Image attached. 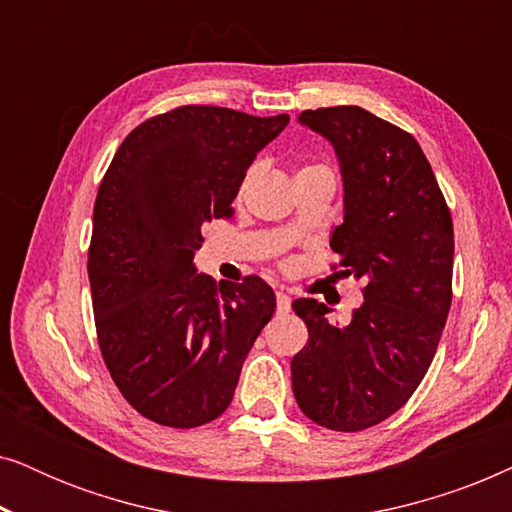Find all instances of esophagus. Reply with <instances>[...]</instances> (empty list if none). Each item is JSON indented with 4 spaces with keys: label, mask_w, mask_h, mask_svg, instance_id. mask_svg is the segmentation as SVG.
Here are the masks:
<instances>
[{
    "label": "esophagus",
    "mask_w": 512,
    "mask_h": 512,
    "mask_svg": "<svg viewBox=\"0 0 512 512\" xmlns=\"http://www.w3.org/2000/svg\"><path fill=\"white\" fill-rule=\"evenodd\" d=\"M277 312L279 314L291 312V296H286L284 291H277Z\"/></svg>",
    "instance_id": "esophagus-1"
}]
</instances>
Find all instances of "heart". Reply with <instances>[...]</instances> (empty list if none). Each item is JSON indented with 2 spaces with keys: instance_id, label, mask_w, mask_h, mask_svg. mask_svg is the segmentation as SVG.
I'll use <instances>...</instances> for the list:
<instances>
[{
  "instance_id": "b5f03b06",
  "label": "heart",
  "mask_w": 512,
  "mask_h": 512,
  "mask_svg": "<svg viewBox=\"0 0 512 512\" xmlns=\"http://www.w3.org/2000/svg\"><path fill=\"white\" fill-rule=\"evenodd\" d=\"M307 167H317V165H307ZM303 170H305V167H303Z\"/></svg>"
}]
</instances>
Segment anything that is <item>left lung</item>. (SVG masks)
I'll use <instances>...</instances> for the list:
<instances>
[{"instance_id": "left-lung-1", "label": "left lung", "mask_w": 512, "mask_h": 512, "mask_svg": "<svg viewBox=\"0 0 512 512\" xmlns=\"http://www.w3.org/2000/svg\"><path fill=\"white\" fill-rule=\"evenodd\" d=\"M333 144L345 221L331 249L363 282L347 326L314 298L293 300L310 340L291 361L293 396L312 422L363 431L401 410L424 380L452 303L454 230L417 139L361 107L298 116Z\"/></svg>"}]
</instances>
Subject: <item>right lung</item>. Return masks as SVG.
<instances>
[{
    "label": "right lung",
    "instance_id": "1",
    "mask_svg": "<svg viewBox=\"0 0 512 512\" xmlns=\"http://www.w3.org/2000/svg\"><path fill=\"white\" fill-rule=\"evenodd\" d=\"M289 116L188 104L118 146L93 209L88 277L102 359L139 415L193 429L233 401L242 363L275 314L261 277L195 270L202 226L233 214L256 153Z\"/></svg>",
    "mask_w": 512,
    "mask_h": 512
}]
</instances>
